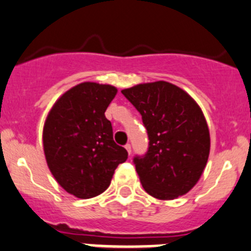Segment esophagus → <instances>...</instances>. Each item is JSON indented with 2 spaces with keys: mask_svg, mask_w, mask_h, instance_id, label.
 Listing matches in <instances>:
<instances>
[{
  "mask_svg": "<svg viewBox=\"0 0 251 251\" xmlns=\"http://www.w3.org/2000/svg\"><path fill=\"white\" fill-rule=\"evenodd\" d=\"M125 148H126V151H127V153L128 154H131V144H126V146H125Z\"/></svg>",
  "mask_w": 251,
  "mask_h": 251,
  "instance_id": "esophagus-1",
  "label": "esophagus"
}]
</instances>
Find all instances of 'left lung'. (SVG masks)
Returning a JSON list of instances; mask_svg holds the SVG:
<instances>
[{"label": "left lung", "instance_id": "obj_1", "mask_svg": "<svg viewBox=\"0 0 251 251\" xmlns=\"http://www.w3.org/2000/svg\"><path fill=\"white\" fill-rule=\"evenodd\" d=\"M142 115L148 151L133 158L144 191L161 201L188 193L201 178L210 151L204 114L182 88L166 81L121 91Z\"/></svg>", "mask_w": 251, "mask_h": 251}]
</instances>
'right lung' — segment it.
<instances>
[{
    "label": "right lung",
    "instance_id": "add662e5",
    "mask_svg": "<svg viewBox=\"0 0 251 251\" xmlns=\"http://www.w3.org/2000/svg\"><path fill=\"white\" fill-rule=\"evenodd\" d=\"M114 86L82 82L64 93L48 113L44 151L55 181L76 198L105 191L127 151L113 140L104 113L115 97Z\"/></svg>",
    "mask_w": 251,
    "mask_h": 251
}]
</instances>
